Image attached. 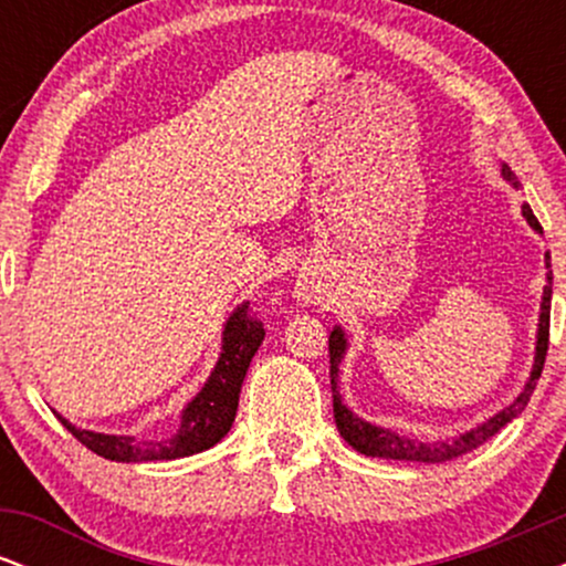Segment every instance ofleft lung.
<instances>
[{"instance_id":"left-lung-1","label":"left lung","mask_w":566,"mask_h":566,"mask_svg":"<svg viewBox=\"0 0 566 566\" xmlns=\"http://www.w3.org/2000/svg\"><path fill=\"white\" fill-rule=\"evenodd\" d=\"M500 175H503L505 184L518 188L516 175L511 172L509 165L500 167ZM522 216L530 223V229L535 233H543V226L537 223L535 212H532L530 205H522ZM551 255L545 252V279L548 284L543 287V301H541V319H537V335H535V361H532V373L527 382H524L522 394L511 401L509 407H503L500 412L492 415L490 420L479 423L476 428H469L465 433H458L452 439H439V441H420L401 437V433L391 431V428H382L375 423H367L365 418L350 409L346 401H343L340 391H337V380H340V361L346 359L348 350V335L340 324H335L333 333H329V378H333V407H335V423L340 437L354 447L356 452L367 454V458H386V460H407V463H447V460L460 458V454L476 450L479 444H484L486 439H492L503 426H509L513 418L524 412L527 407L532 391H535L537 378L543 373L545 350H548V324H551V284H554V274H551Z\"/></svg>"}]
</instances>
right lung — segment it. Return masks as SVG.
<instances>
[{
	"mask_svg": "<svg viewBox=\"0 0 566 566\" xmlns=\"http://www.w3.org/2000/svg\"><path fill=\"white\" fill-rule=\"evenodd\" d=\"M265 337L263 324L250 316V303H239L223 324L220 354L210 378L199 388V394L180 412V426L172 437L138 439L133 433H97L87 428H76L63 415H57L63 426L82 441L87 450L116 463H148V460H178L216 447L231 431L237 418L239 391L252 356L258 354Z\"/></svg>",
	"mask_w": 566,
	"mask_h": 566,
	"instance_id": "obj_1",
	"label": "right lung"
}]
</instances>
